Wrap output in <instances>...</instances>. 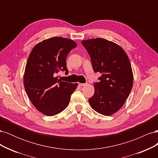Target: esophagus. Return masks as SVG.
Returning a JSON list of instances; mask_svg holds the SVG:
<instances>
[{
  "mask_svg": "<svg viewBox=\"0 0 158 158\" xmlns=\"http://www.w3.org/2000/svg\"><path fill=\"white\" fill-rule=\"evenodd\" d=\"M87 84H83V83H79V85H80V86H84V85H86Z\"/></svg>",
  "mask_w": 158,
  "mask_h": 158,
  "instance_id": "34e87169",
  "label": "esophagus"
}]
</instances>
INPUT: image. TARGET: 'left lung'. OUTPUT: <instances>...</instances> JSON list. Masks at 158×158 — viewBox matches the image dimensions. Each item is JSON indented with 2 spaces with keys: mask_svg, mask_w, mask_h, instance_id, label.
Segmentation results:
<instances>
[{
  "mask_svg": "<svg viewBox=\"0 0 158 158\" xmlns=\"http://www.w3.org/2000/svg\"><path fill=\"white\" fill-rule=\"evenodd\" d=\"M89 55L95 73L102 76L94 84L95 92L89 99L92 108L106 116L120 109L133 85V73L128 57L121 46L102 38L82 41Z\"/></svg>",
  "mask_w": 158,
  "mask_h": 158,
  "instance_id": "obj_1",
  "label": "left lung"
}]
</instances>
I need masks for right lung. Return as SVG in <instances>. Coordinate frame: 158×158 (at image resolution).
Instances as JSON below:
<instances>
[{
    "label": "right lung",
    "mask_w": 158,
    "mask_h": 158,
    "mask_svg": "<svg viewBox=\"0 0 158 158\" xmlns=\"http://www.w3.org/2000/svg\"><path fill=\"white\" fill-rule=\"evenodd\" d=\"M76 46L67 38L51 37L38 43L28 57L23 75L25 90L34 107L45 115H55L67 107L78 86L55 77L60 70L69 73L66 59Z\"/></svg>",
    "instance_id": "1"
}]
</instances>
